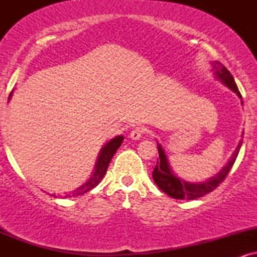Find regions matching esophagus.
Instances as JSON below:
<instances>
[{"mask_svg":"<svg viewBox=\"0 0 257 257\" xmlns=\"http://www.w3.org/2000/svg\"><path fill=\"white\" fill-rule=\"evenodd\" d=\"M146 133V129L144 126H135L134 129L131 132V138L133 140H139L140 138H143V135Z\"/></svg>","mask_w":257,"mask_h":257,"instance_id":"1","label":"esophagus"}]
</instances>
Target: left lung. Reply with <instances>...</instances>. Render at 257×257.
Here are the masks:
<instances>
[{
    "instance_id": "8db88e82",
    "label": "left lung",
    "mask_w": 257,
    "mask_h": 257,
    "mask_svg": "<svg viewBox=\"0 0 257 257\" xmlns=\"http://www.w3.org/2000/svg\"><path fill=\"white\" fill-rule=\"evenodd\" d=\"M213 67L215 70L216 77L221 79V82H223V84H226L227 87L231 88L234 93H237V95L239 96V98H241L239 90H238V87L237 84H235L234 78H233L231 72H229L220 61H215V63H213ZM241 144H243V140H240V143L238 144L237 149H235V151L232 155L228 163H227V166L223 167V169L221 170L216 176L208 180V181L202 182V184H191V182H186L184 180H180L179 178H176V176L174 175V173L172 172V169H170L166 153H164L163 149H162L161 145L158 144L157 147L159 159L157 161V164H156V168L153 169L152 173L153 181L156 182V185H157L164 193H167L168 196L173 197V198L175 199L200 198V197L205 196V194L213 192L215 188L219 187L221 182L226 179L229 170L232 169L233 164H234L235 159H237Z\"/></svg>"
}]
</instances>
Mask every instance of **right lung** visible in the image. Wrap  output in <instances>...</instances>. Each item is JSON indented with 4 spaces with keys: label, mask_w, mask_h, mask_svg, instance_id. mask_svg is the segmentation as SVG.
I'll use <instances>...</instances> for the list:
<instances>
[{
    "label": "right lung",
    "mask_w": 257,
    "mask_h": 257,
    "mask_svg": "<svg viewBox=\"0 0 257 257\" xmlns=\"http://www.w3.org/2000/svg\"><path fill=\"white\" fill-rule=\"evenodd\" d=\"M10 98H11V95H10ZM122 141H123V137H117V138L112 139L110 143L106 144V145L101 149V151H100L99 158H98V161H96V164H95V170H94L91 178L88 180L84 185H82L81 187L77 188L76 191H73V192H71V193L65 194L64 196L65 198H69V197H75V196H81V194H84L85 192H88V191H90L91 188L95 187V186L98 185L100 181H101V179L104 178L106 170H107V168H108V164H110L112 157H113V155L116 153L117 150H118V147L120 146V144H122Z\"/></svg>",
    "instance_id": "add662e5"
}]
</instances>
